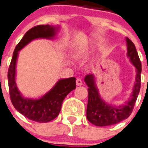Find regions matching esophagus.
I'll list each match as a JSON object with an SVG mask.
<instances>
[{
    "mask_svg": "<svg viewBox=\"0 0 148 148\" xmlns=\"http://www.w3.org/2000/svg\"><path fill=\"white\" fill-rule=\"evenodd\" d=\"M76 84H77V85H82V79L79 78L77 79V80H76Z\"/></svg>",
    "mask_w": 148,
    "mask_h": 148,
    "instance_id": "obj_1",
    "label": "esophagus"
}]
</instances>
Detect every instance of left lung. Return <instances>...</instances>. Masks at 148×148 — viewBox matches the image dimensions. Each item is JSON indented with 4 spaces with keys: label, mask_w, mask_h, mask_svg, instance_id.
<instances>
[{
    "label": "left lung",
    "mask_w": 148,
    "mask_h": 148,
    "mask_svg": "<svg viewBox=\"0 0 148 148\" xmlns=\"http://www.w3.org/2000/svg\"><path fill=\"white\" fill-rule=\"evenodd\" d=\"M128 56L136 69V82L134 86L131 99L121 106L109 105L101 99L95 85L93 74L85 76V82L88 85V102L87 106V118L91 123L98 126H107L118 123L128 118L134 107L141 86L142 64L135 45L132 40L126 38Z\"/></svg>",
    "instance_id": "1"
}]
</instances>
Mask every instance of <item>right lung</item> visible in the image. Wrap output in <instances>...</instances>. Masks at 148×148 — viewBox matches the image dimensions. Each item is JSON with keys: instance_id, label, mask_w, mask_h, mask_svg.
<instances>
[{"instance_id": "add662e5", "label": "right lung", "mask_w": 148, "mask_h": 148, "mask_svg": "<svg viewBox=\"0 0 148 148\" xmlns=\"http://www.w3.org/2000/svg\"><path fill=\"white\" fill-rule=\"evenodd\" d=\"M55 28L49 25H39L27 30L14 51L8 70V82L10 99L14 108L31 121L47 123L59 114L62 103L69 93L76 88V78L60 79L55 86L42 98L36 100L25 99L22 96L15 83V67L18 51L35 38H50L55 36Z\"/></svg>"}]
</instances>
